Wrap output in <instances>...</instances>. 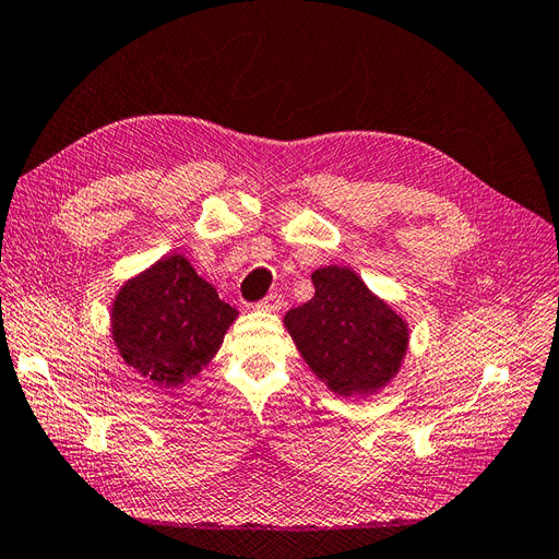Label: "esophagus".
Returning <instances> with one entry per match:
<instances>
[{
  "instance_id": "esophagus-1",
  "label": "esophagus",
  "mask_w": 559,
  "mask_h": 559,
  "mask_svg": "<svg viewBox=\"0 0 559 559\" xmlns=\"http://www.w3.org/2000/svg\"><path fill=\"white\" fill-rule=\"evenodd\" d=\"M282 302H284V296L280 294V292H270L261 302H259V310H267V312H277L280 308H282Z\"/></svg>"
}]
</instances>
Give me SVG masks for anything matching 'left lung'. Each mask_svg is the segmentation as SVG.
Masks as SVG:
<instances>
[{
    "mask_svg": "<svg viewBox=\"0 0 559 559\" xmlns=\"http://www.w3.org/2000/svg\"><path fill=\"white\" fill-rule=\"evenodd\" d=\"M314 298L286 312L298 352L335 394H370L389 382L405 354L408 329L347 267L312 275Z\"/></svg>",
    "mask_w": 559,
    "mask_h": 559,
    "instance_id": "obj_1",
    "label": "left lung"
}]
</instances>
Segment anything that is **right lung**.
Segmentation results:
<instances>
[{
    "label": "right lung",
    "instance_id": "right-lung-1",
    "mask_svg": "<svg viewBox=\"0 0 559 559\" xmlns=\"http://www.w3.org/2000/svg\"><path fill=\"white\" fill-rule=\"evenodd\" d=\"M235 317L238 310L179 253L128 282L111 310L121 357L160 386L193 378L222 347Z\"/></svg>",
    "mask_w": 559,
    "mask_h": 559
}]
</instances>
